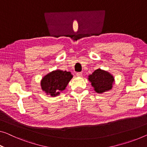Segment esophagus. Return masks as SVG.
Listing matches in <instances>:
<instances>
[{
	"label": "esophagus",
	"mask_w": 147,
	"mask_h": 147,
	"mask_svg": "<svg viewBox=\"0 0 147 147\" xmlns=\"http://www.w3.org/2000/svg\"><path fill=\"white\" fill-rule=\"evenodd\" d=\"M76 76H81L82 75V73H81V72H78V73H76Z\"/></svg>",
	"instance_id": "34e87169"
}]
</instances>
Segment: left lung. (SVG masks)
I'll list each match as a JSON object with an SVG mask.
<instances>
[{"label": "left lung", "mask_w": 147, "mask_h": 147, "mask_svg": "<svg viewBox=\"0 0 147 147\" xmlns=\"http://www.w3.org/2000/svg\"><path fill=\"white\" fill-rule=\"evenodd\" d=\"M92 86L98 93H102L111 89L114 78L111 74L98 69L88 76Z\"/></svg>", "instance_id": "left-lung-1"}]
</instances>
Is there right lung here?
<instances>
[{"label": "right lung", "instance_id": "add662e5", "mask_svg": "<svg viewBox=\"0 0 147 147\" xmlns=\"http://www.w3.org/2000/svg\"><path fill=\"white\" fill-rule=\"evenodd\" d=\"M72 78L73 75L70 72L57 70L43 77L41 82V88L47 94L55 96L65 89Z\"/></svg>", "mask_w": 147, "mask_h": 147}]
</instances>
